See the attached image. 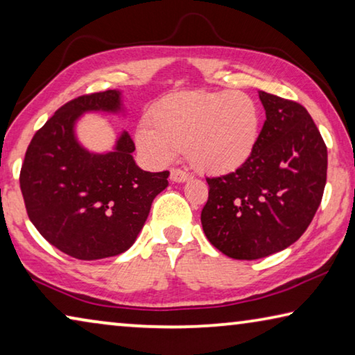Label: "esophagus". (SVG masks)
Segmentation results:
<instances>
[{
	"mask_svg": "<svg viewBox=\"0 0 355 355\" xmlns=\"http://www.w3.org/2000/svg\"><path fill=\"white\" fill-rule=\"evenodd\" d=\"M171 180L175 183H183V182H187V180H189V173L182 171V168H172Z\"/></svg>",
	"mask_w": 355,
	"mask_h": 355,
	"instance_id": "esophagus-1",
	"label": "esophagus"
}]
</instances>
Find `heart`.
Returning a JSON list of instances; mask_svg holds the SVG:
<instances>
[{"mask_svg":"<svg viewBox=\"0 0 355 355\" xmlns=\"http://www.w3.org/2000/svg\"><path fill=\"white\" fill-rule=\"evenodd\" d=\"M259 128L261 112L250 94L183 92L153 105L148 123L137 128L136 142L155 164H166L184 148L198 171L224 173L251 156Z\"/></svg>","mask_w":355,"mask_h":355,"instance_id":"obj_1","label":"heart"}]
</instances>
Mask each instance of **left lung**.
Segmentation results:
<instances>
[{
  "instance_id": "1",
  "label": "left lung",
  "mask_w": 355,
  "mask_h": 355,
  "mask_svg": "<svg viewBox=\"0 0 355 355\" xmlns=\"http://www.w3.org/2000/svg\"><path fill=\"white\" fill-rule=\"evenodd\" d=\"M266 121L251 156L227 175L207 178L204 232L223 254L267 257L302 237L327 180V147L305 107L259 92Z\"/></svg>"
}]
</instances>
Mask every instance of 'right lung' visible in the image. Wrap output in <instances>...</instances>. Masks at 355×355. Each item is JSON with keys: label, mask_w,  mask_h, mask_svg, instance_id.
Instances as JSON below:
<instances>
[{"label": "right lung", "mask_w": 355, "mask_h": 355, "mask_svg": "<svg viewBox=\"0 0 355 355\" xmlns=\"http://www.w3.org/2000/svg\"><path fill=\"white\" fill-rule=\"evenodd\" d=\"M88 112H123L121 92L85 94L66 103L28 145L20 189L28 218L50 245L80 261L125 252L147 221L168 172H145L126 131L107 153L78 142L76 125Z\"/></svg>", "instance_id": "right-lung-1"}]
</instances>
